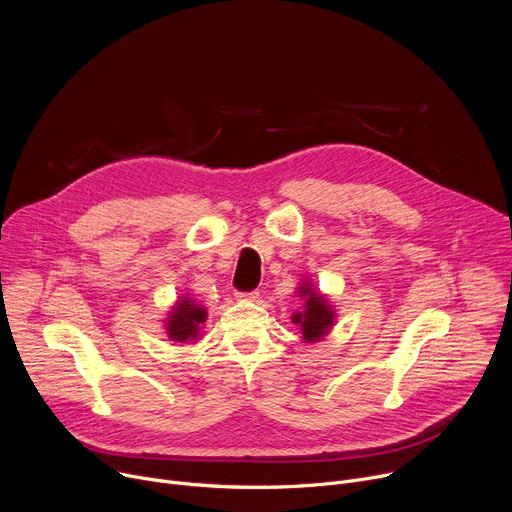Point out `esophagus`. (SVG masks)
Instances as JSON below:
<instances>
[{"label": "esophagus", "mask_w": 512, "mask_h": 512, "mask_svg": "<svg viewBox=\"0 0 512 512\" xmlns=\"http://www.w3.org/2000/svg\"><path fill=\"white\" fill-rule=\"evenodd\" d=\"M239 300H249V302H255L259 298V291H239L237 294Z\"/></svg>", "instance_id": "obj_1"}]
</instances>
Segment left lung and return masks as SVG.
Wrapping results in <instances>:
<instances>
[{"label":"left lung","instance_id":"obj_1","mask_svg":"<svg viewBox=\"0 0 512 512\" xmlns=\"http://www.w3.org/2000/svg\"><path fill=\"white\" fill-rule=\"evenodd\" d=\"M298 294L300 298H304V308L291 316V322L300 326L304 342H318L334 326L336 314L328 304V300L320 294L318 289H314L310 281H304L298 287Z\"/></svg>","mask_w":512,"mask_h":512}]
</instances>
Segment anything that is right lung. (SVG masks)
<instances>
[{"label": "right lung", "instance_id": "obj_1", "mask_svg": "<svg viewBox=\"0 0 512 512\" xmlns=\"http://www.w3.org/2000/svg\"><path fill=\"white\" fill-rule=\"evenodd\" d=\"M206 310L194 300L184 296L176 302L166 318V334L174 342H194L200 336V328L206 322Z\"/></svg>", "mask_w": 512, "mask_h": 512}]
</instances>
